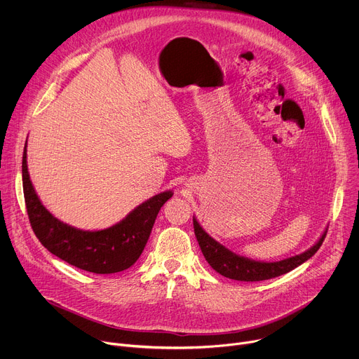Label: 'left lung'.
Returning <instances> with one entry per match:
<instances>
[{"label": "left lung", "mask_w": 359, "mask_h": 359, "mask_svg": "<svg viewBox=\"0 0 359 359\" xmlns=\"http://www.w3.org/2000/svg\"><path fill=\"white\" fill-rule=\"evenodd\" d=\"M193 227H194V234L198 241L200 250L204 255V259H206V262L212 266V269L216 270L219 274L237 281L270 280L297 269L298 266H301L302 263H305L306 260H310L313 257L321 247L327 236V229H325L320 240L311 248L298 255H294V257L284 259L281 262L266 263V262H255L230 251L229 248H226L223 244H220L219 241H216L213 237H210L206 231H204L194 217H193Z\"/></svg>", "instance_id": "8db88e82"}]
</instances>
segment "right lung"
Masks as SVG:
<instances>
[{
  "mask_svg": "<svg viewBox=\"0 0 359 359\" xmlns=\"http://www.w3.org/2000/svg\"><path fill=\"white\" fill-rule=\"evenodd\" d=\"M22 187L31 227L41 244L61 260L95 274L119 273L136 263L163 204L173 196L166 190L139 204L123 220L104 230H81L50 215L36 196L22 155Z\"/></svg>",
  "mask_w": 359,
  "mask_h": 359,
  "instance_id": "1",
  "label": "right lung"
}]
</instances>
